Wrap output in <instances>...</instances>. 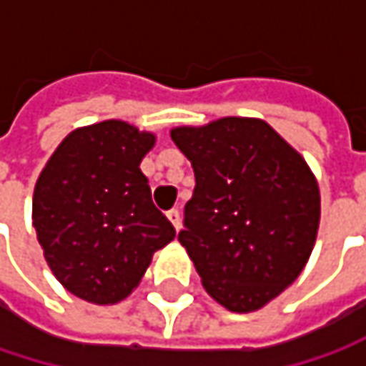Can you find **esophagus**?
<instances>
[{"mask_svg": "<svg viewBox=\"0 0 366 366\" xmlns=\"http://www.w3.org/2000/svg\"><path fill=\"white\" fill-rule=\"evenodd\" d=\"M167 218H169V222L174 224V229H176V231H180V227H182L180 212H178V209H169V212H167Z\"/></svg>", "mask_w": 366, "mask_h": 366, "instance_id": "1", "label": "esophagus"}]
</instances>
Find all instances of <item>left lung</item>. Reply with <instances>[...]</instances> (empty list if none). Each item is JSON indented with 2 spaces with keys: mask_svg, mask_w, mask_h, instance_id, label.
<instances>
[{
  "mask_svg": "<svg viewBox=\"0 0 366 366\" xmlns=\"http://www.w3.org/2000/svg\"><path fill=\"white\" fill-rule=\"evenodd\" d=\"M190 161L186 248L203 288L231 312H256L288 288L314 250L320 190L305 159L264 120L172 129Z\"/></svg>",
  "mask_w": 366,
  "mask_h": 366,
  "instance_id": "1",
  "label": "left lung"
}]
</instances>
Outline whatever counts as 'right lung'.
Returning a JSON list of instances; mask_svg holds the SVG:
<instances>
[{
	"instance_id": "add662e5",
	"label": "right lung",
	"mask_w": 366,
	"mask_h": 366,
	"mask_svg": "<svg viewBox=\"0 0 366 366\" xmlns=\"http://www.w3.org/2000/svg\"><path fill=\"white\" fill-rule=\"evenodd\" d=\"M152 146V133L104 120L71 131L37 178L34 227L44 258L89 303L129 297L152 254L176 237L139 169Z\"/></svg>"
}]
</instances>
